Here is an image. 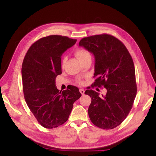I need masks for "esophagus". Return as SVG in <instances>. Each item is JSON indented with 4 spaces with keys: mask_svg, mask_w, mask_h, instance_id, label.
Segmentation results:
<instances>
[{
    "mask_svg": "<svg viewBox=\"0 0 156 156\" xmlns=\"http://www.w3.org/2000/svg\"><path fill=\"white\" fill-rule=\"evenodd\" d=\"M80 93H81L82 95H83V94H84L85 91L83 90V89H80Z\"/></svg>",
    "mask_w": 156,
    "mask_h": 156,
    "instance_id": "34e87169",
    "label": "esophagus"
}]
</instances>
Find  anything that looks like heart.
<instances>
[{
	"instance_id": "heart-1",
	"label": "heart",
	"mask_w": 156,
	"mask_h": 156,
	"mask_svg": "<svg viewBox=\"0 0 156 156\" xmlns=\"http://www.w3.org/2000/svg\"><path fill=\"white\" fill-rule=\"evenodd\" d=\"M75 54L76 57L80 60V62L82 61L83 60H84V58H87V57H91L90 53L89 52V51H87V50H86L84 49H82V48L77 49L75 52ZM65 63V58H63L62 61V66H64ZM77 82L79 83H82L81 78H78L77 79Z\"/></svg>"
}]
</instances>
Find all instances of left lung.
I'll return each mask as SVG.
<instances>
[{
  "label": "left lung",
  "instance_id": "obj_1",
  "mask_svg": "<svg viewBox=\"0 0 156 156\" xmlns=\"http://www.w3.org/2000/svg\"><path fill=\"white\" fill-rule=\"evenodd\" d=\"M79 46L93 53L95 58L94 77L97 78L91 86H103L107 90L102 97L93 90L85 91L91 98L89 117L96 126L113 129L126 119L136 95L132 57L120 40L107 34L84 37Z\"/></svg>",
  "mask_w": 156,
  "mask_h": 156
}]
</instances>
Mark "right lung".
<instances>
[{
  "label": "right lung",
  "mask_w": 156,
  "mask_h": 156,
  "mask_svg": "<svg viewBox=\"0 0 156 156\" xmlns=\"http://www.w3.org/2000/svg\"><path fill=\"white\" fill-rule=\"evenodd\" d=\"M76 41L59 35L42 37L31 46L22 63L25 101L46 128H57L67 121L73 103L81 96L76 86L60 91L55 86V78L62 73L61 56Z\"/></svg>",
  "instance_id": "add662e5"
}]
</instances>
